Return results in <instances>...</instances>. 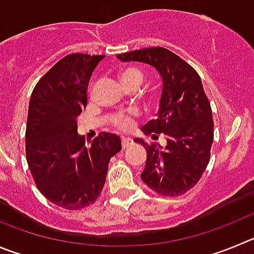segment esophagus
I'll return each instance as SVG.
<instances>
[{"label": "esophagus", "instance_id": "34e87169", "mask_svg": "<svg viewBox=\"0 0 254 254\" xmlns=\"http://www.w3.org/2000/svg\"><path fill=\"white\" fill-rule=\"evenodd\" d=\"M132 144H134V141H132L130 138H123V140H122L123 149H127L129 146H131Z\"/></svg>", "mask_w": 254, "mask_h": 254}]
</instances>
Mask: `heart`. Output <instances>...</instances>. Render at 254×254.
I'll return each mask as SVG.
<instances>
[{
	"instance_id": "obj_1",
	"label": "heart",
	"mask_w": 254,
	"mask_h": 254,
	"mask_svg": "<svg viewBox=\"0 0 254 254\" xmlns=\"http://www.w3.org/2000/svg\"><path fill=\"white\" fill-rule=\"evenodd\" d=\"M143 73L140 70L134 67L125 68L120 72V81L123 85H130V84H141L143 81ZM136 113H119L114 115L111 119L115 127H122V129H129L131 127V116L135 115Z\"/></svg>"
}]
</instances>
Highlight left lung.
I'll list each match as a JSON object with an SVG mask.
<instances>
[{"label":"left lung","mask_w":254,"mask_h":254,"mask_svg":"<svg viewBox=\"0 0 254 254\" xmlns=\"http://www.w3.org/2000/svg\"><path fill=\"white\" fill-rule=\"evenodd\" d=\"M116 58L123 63L144 64L162 80L156 118L141 130L154 140L163 135L167 143L149 145L143 139H135L146 150L141 179L162 195L184 194L204 173L214 134L212 109L202 80L190 65L164 47L135 50Z\"/></svg>","instance_id":"obj_1"}]
</instances>
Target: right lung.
Here are the masks:
<instances>
[{"label": "right lung", "instance_id": "add662e5", "mask_svg": "<svg viewBox=\"0 0 254 254\" xmlns=\"http://www.w3.org/2000/svg\"><path fill=\"white\" fill-rule=\"evenodd\" d=\"M104 55L72 54L40 79L31 95L26 159L42 195L65 209H82L99 198L111 156L122 150L116 134L101 132L86 148L76 118L87 105L90 77Z\"/></svg>", "mask_w": 254, "mask_h": 254}]
</instances>
